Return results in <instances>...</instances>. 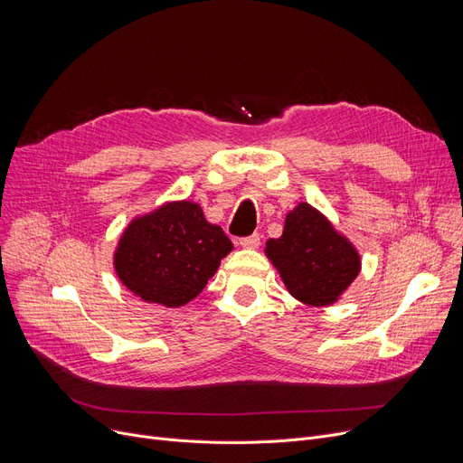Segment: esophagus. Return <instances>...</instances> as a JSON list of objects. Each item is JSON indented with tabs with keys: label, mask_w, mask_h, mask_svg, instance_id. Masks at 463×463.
<instances>
[{
	"label": "esophagus",
	"mask_w": 463,
	"mask_h": 463,
	"mask_svg": "<svg viewBox=\"0 0 463 463\" xmlns=\"http://www.w3.org/2000/svg\"><path fill=\"white\" fill-rule=\"evenodd\" d=\"M238 244L244 248V250H257L259 244H260V236L255 232L251 236H246V238H240Z\"/></svg>",
	"instance_id": "1"
}]
</instances>
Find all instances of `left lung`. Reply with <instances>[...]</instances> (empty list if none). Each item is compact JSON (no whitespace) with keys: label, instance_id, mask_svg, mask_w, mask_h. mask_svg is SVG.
I'll list each match as a JSON object with an SVG mask.
<instances>
[{"label":"left lung","instance_id":"8db88e82","mask_svg":"<svg viewBox=\"0 0 463 463\" xmlns=\"http://www.w3.org/2000/svg\"><path fill=\"white\" fill-rule=\"evenodd\" d=\"M285 287L298 302L323 307L342 298L362 269L358 250L330 219L307 203L285 215L283 234L264 248Z\"/></svg>","mask_w":463,"mask_h":463}]
</instances>
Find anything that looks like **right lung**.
Listing matches in <instances>:
<instances>
[{
	"instance_id": "right-lung-1",
	"label": "right lung",
	"mask_w": 463,
	"mask_h": 463,
	"mask_svg": "<svg viewBox=\"0 0 463 463\" xmlns=\"http://www.w3.org/2000/svg\"><path fill=\"white\" fill-rule=\"evenodd\" d=\"M232 248L223 229L206 222L201 204L168 201L131 219L112 264L140 300L180 307L203 293Z\"/></svg>"
}]
</instances>
